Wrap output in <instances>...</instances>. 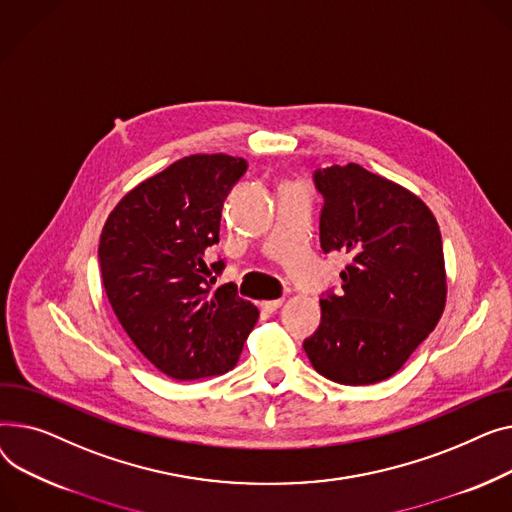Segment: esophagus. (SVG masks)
I'll use <instances>...</instances> for the list:
<instances>
[{
	"label": "esophagus",
	"instance_id": "obj_1",
	"mask_svg": "<svg viewBox=\"0 0 512 512\" xmlns=\"http://www.w3.org/2000/svg\"><path fill=\"white\" fill-rule=\"evenodd\" d=\"M283 306V299H268V302H260V308L264 312H277Z\"/></svg>",
	"mask_w": 512,
	"mask_h": 512
}]
</instances>
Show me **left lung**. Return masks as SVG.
Wrapping results in <instances>:
<instances>
[{
	"instance_id": "left-lung-1",
	"label": "left lung",
	"mask_w": 512,
	"mask_h": 512,
	"mask_svg": "<svg viewBox=\"0 0 512 512\" xmlns=\"http://www.w3.org/2000/svg\"><path fill=\"white\" fill-rule=\"evenodd\" d=\"M314 182L324 196L320 246L351 262L341 295L320 299L304 349L328 380L376 384L403 368L444 312L440 229L422 198L357 163L318 169Z\"/></svg>"
}]
</instances>
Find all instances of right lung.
I'll list each match as a JSON object with an SVG mask.
<instances>
[{"instance_id": "add662e5", "label": "right lung", "mask_w": 512, "mask_h": 512, "mask_svg": "<svg viewBox=\"0 0 512 512\" xmlns=\"http://www.w3.org/2000/svg\"><path fill=\"white\" fill-rule=\"evenodd\" d=\"M246 169L223 153L184 157L130 190L105 221L99 262L109 304L138 351L173 380L229 372L258 320L233 283L210 295L208 279L225 264L206 262L223 200Z\"/></svg>"}]
</instances>
